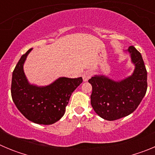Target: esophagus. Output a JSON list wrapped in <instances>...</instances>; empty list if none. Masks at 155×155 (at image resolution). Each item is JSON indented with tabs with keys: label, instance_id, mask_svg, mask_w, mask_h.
<instances>
[{
	"label": "esophagus",
	"instance_id": "obj_1",
	"mask_svg": "<svg viewBox=\"0 0 155 155\" xmlns=\"http://www.w3.org/2000/svg\"><path fill=\"white\" fill-rule=\"evenodd\" d=\"M91 73L90 71H86V72H84V73L82 74V78H83V81H87L91 78Z\"/></svg>",
	"mask_w": 155,
	"mask_h": 155
}]
</instances>
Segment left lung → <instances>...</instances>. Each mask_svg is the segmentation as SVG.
Instances as JSON below:
<instances>
[{"instance_id":"left-lung-1","label":"left lung","mask_w":155,"mask_h":155,"mask_svg":"<svg viewBox=\"0 0 155 155\" xmlns=\"http://www.w3.org/2000/svg\"><path fill=\"white\" fill-rule=\"evenodd\" d=\"M124 52L130 54L134 65L132 74L120 80L95 74L88 81L92 86L91 106L100 117L109 121L131 114L147 91V70L141 54L133 46Z\"/></svg>"}]
</instances>
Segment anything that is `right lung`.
I'll use <instances>...</instances> for the list:
<instances>
[{
    "mask_svg": "<svg viewBox=\"0 0 155 155\" xmlns=\"http://www.w3.org/2000/svg\"><path fill=\"white\" fill-rule=\"evenodd\" d=\"M32 49L21 56L12 73V97L20 113L37 124L50 125L62 118L71 94L82 83V78L61 77L51 84H31L24 72V64Z\"/></svg>",
    "mask_w": 155,
    "mask_h": 155,
    "instance_id": "obj_1",
    "label": "right lung"
}]
</instances>
